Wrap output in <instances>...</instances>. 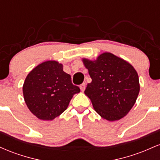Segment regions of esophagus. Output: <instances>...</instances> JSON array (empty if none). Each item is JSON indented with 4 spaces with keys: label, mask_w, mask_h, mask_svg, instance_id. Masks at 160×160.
Returning <instances> with one entry per match:
<instances>
[{
    "label": "esophagus",
    "mask_w": 160,
    "mask_h": 160,
    "mask_svg": "<svg viewBox=\"0 0 160 160\" xmlns=\"http://www.w3.org/2000/svg\"><path fill=\"white\" fill-rule=\"evenodd\" d=\"M85 87H86V83H85V82H82L81 85L80 86V89H81V91H83L84 89H85Z\"/></svg>",
    "instance_id": "1"
}]
</instances>
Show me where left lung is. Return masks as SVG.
Segmentation results:
<instances>
[{
  "label": "left lung",
  "mask_w": 160,
  "mask_h": 160,
  "mask_svg": "<svg viewBox=\"0 0 160 160\" xmlns=\"http://www.w3.org/2000/svg\"><path fill=\"white\" fill-rule=\"evenodd\" d=\"M82 61L92 78L84 92L95 111L109 121L120 120L132 109L138 95L136 71L127 62L109 52L100 55L95 61Z\"/></svg>",
  "instance_id": "1"
}]
</instances>
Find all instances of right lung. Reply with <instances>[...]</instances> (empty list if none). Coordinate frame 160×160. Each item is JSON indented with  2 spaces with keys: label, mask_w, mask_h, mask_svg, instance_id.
Here are the masks:
<instances>
[{
  "label": "right lung",
  "mask_w": 160,
  "mask_h": 160,
  "mask_svg": "<svg viewBox=\"0 0 160 160\" xmlns=\"http://www.w3.org/2000/svg\"><path fill=\"white\" fill-rule=\"evenodd\" d=\"M28 108L40 120H52L67 109L73 95L80 92L71 75L55 61L41 63L28 74L23 85Z\"/></svg>",
  "instance_id": "add662e5"
}]
</instances>
